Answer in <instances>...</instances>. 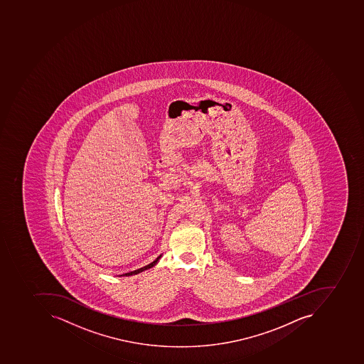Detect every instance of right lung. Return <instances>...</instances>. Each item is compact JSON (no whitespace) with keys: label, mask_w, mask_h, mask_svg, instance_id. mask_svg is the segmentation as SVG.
Wrapping results in <instances>:
<instances>
[{"label":"right lung","mask_w":364,"mask_h":364,"mask_svg":"<svg viewBox=\"0 0 364 364\" xmlns=\"http://www.w3.org/2000/svg\"><path fill=\"white\" fill-rule=\"evenodd\" d=\"M160 257H161V255H159V257L156 259V260L154 261V262L150 263V264L146 265V267H142V268L138 269V270L131 271V272H128V274H123V276H132V274H140V272H142V271L146 270V269H150L154 267V265H156V263L159 261Z\"/></svg>","instance_id":"1"}]
</instances>
